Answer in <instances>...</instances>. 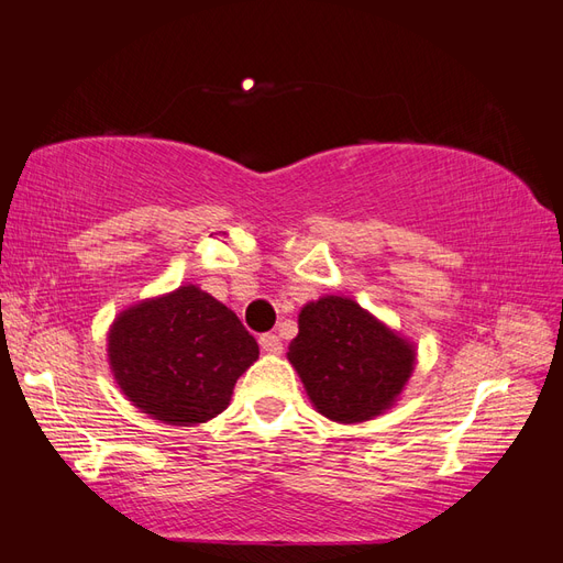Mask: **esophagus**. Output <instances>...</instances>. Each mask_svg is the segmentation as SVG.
<instances>
[{"label": "esophagus", "mask_w": 563, "mask_h": 563, "mask_svg": "<svg viewBox=\"0 0 563 563\" xmlns=\"http://www.w3.org/2000/svg\"><path fill=\"white\" fill-rule=\"evenodd\" d=\"M258 343H261V350L267 354H282V350H284L279 335H275V333H263Z\"/></svg>", "instance_id": "obj_1"}]
</instances>
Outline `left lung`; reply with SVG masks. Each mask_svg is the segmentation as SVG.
<instances>
[{
	"label": "left lung",
	"mask_w": 563,
	"mask_h": 563,
	"mask_svg": "<svg viewBox=\"0 0 563 563\" xmlns=\"http://www.w3.org/2000/svg\"><path fill=\"white\" fill-rule=\"evenodd\" d=\"M286 356L317 411L350 424L395 406L413 373L416 345L352 298L323 296L300 310Z\"/></svg>",
	"instance_id": "8db88e82"
}]
</instances>
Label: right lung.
Returning a JSON list of instances; mask_svg holds the SVG:
<instances>
[{
    "instance_id": "add662e5",
    "label": "right lung",
    "mask_w": 563,
    "mask_h": 563,
    "mask_svg": "<svg viewBox=\"0 0 563 563\" xmlns=\"http://www.w3.org/2000/svg\"><path fill=\"white\" fill-rule=\"evenodd\" d=\"M258 354L240 317L195 284L131 305L108 333L110 368L126 399L180 428L223 413Z\"/></svg>"
}]
</instances>
